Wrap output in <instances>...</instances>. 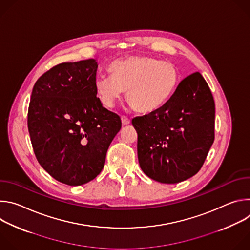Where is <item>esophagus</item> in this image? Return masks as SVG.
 <instances>
[{
	"instance_id": "esophagus-1",
	"label": "esophagus",
	"mask_w": 250,
	"mask_h": 250,
	"mask_svg": "<svg viewBox=\"0 0 250 250\" xmlns=\"http://www.w3.org/2000/svg\"><path fill=\"white\" fill-rule=\"evenodd\" d=\"M121 119H122V123H123L124 125H126L130 124V120L127 117H125V116H122Z\"/></svg>"
}]
</instances>
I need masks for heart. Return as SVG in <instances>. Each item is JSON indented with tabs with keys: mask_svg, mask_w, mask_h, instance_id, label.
Wrapping results in <instances>:
<instances>
[{
	"mask_svg": "<svg viewBox=\"0 0 250 250\" xmlns=\"http://www.w3.org/2000/svg\"><path fill=\"white\" fill-rule=\"evenodd\" d=\"M110 75H99L95 90L102 104L113 106L126 90L132 108L151 114L166 104L175 92L179 73L172 63L150 56H130L110 65Z\"/></svg>",
	"mask_w": 250,
	"mask_h": 250,
	"instance_id": "heart-1",
	"label": "heart"
}]
</instances>
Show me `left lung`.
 <instances>
[{
    "instance_id": "1",
    "label": "left lung",
    "mask_w": 250,
    "mask_h": 250,
    "mask_svg": "<svg viewBox=\"0 0 250 250\" xmlns=\"http://www.w3.org/2000/svg\"><path fill=\"white\" fill-rule=\"evenodd\" d=\"M137 157L151 179L175 184L199 172L215 139V102L199 73L183 79L157 111L132 120Z\"/></svg>"
}]
</instances>
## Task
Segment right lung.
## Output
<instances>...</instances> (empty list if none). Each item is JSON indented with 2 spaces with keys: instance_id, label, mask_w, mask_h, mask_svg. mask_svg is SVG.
<instances>
[{
  "instance_id": "add662e5",
  "label": "right lung",
  "mask_w": 250,
  "mask_h": 250,
  "mask_svg": "<svg viewBox=\"0 0 250 250\" xmlns=\"http://www.w3.org/2000/svg\"><path fill=\"white\" fill-rule=\"evenodd\" d=\"M96 59L61 63L35 82L27 126L42 167L70 186L101 173L108 148L122 127L121 118L104 108L95 90Z\"/></svg>"
}]
</instances>
